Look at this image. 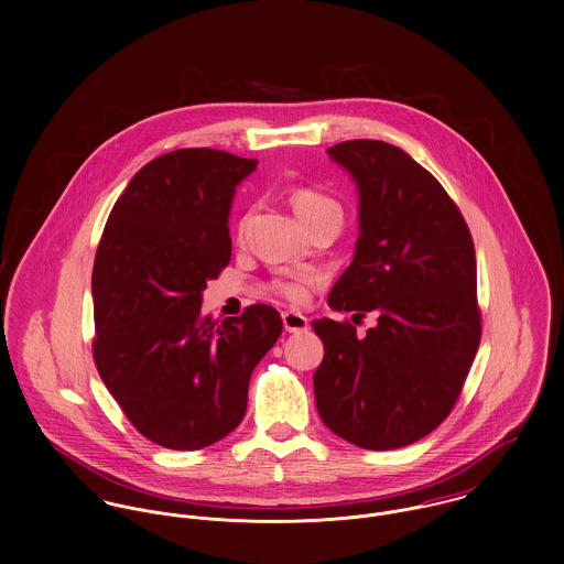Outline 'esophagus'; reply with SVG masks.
<instances>
[{
  "label": "esophagus",
  "mask_w": 564,
  "mask_h": 564,
  "mask_svg": "<svg viewBox=\"0 0 564 564\" xmlns=\"http://www.w3.org/2000/svg\"><path fill=\"white\" fill-rule=\"evenodd\" d=\"M282 323H284L286 332H304V329H308V319L302 313L284 311L282 313Z\"/></svg>",
  "instance_id": "1"
}]
</instances>
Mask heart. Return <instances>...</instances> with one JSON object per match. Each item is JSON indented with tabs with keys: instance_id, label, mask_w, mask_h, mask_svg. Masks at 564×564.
Returning <instances> with one entry per match:
<instances>
[{
	"instance_id": "obj_1",
	"label": "heart",
	"mask_w": 564,
	"mask_h": 564,
	"mask_svg": "<svg viewBox=\"0 0 564 564\" xmlns=\"http://www.w3.org/2000/svg\"><path fill=\"white\" fill-rule=\"evenodd\" d=\"M291 204H293L297 217H300L304 224L311 221V219H315V217L322 215V213H327V210H338V204H336L332 197L323 195L322 191L308 188V186L295 188V191L291 193ZM271 289H273L278 295L286 297L289 302H297V304L306 302V297H308V284H306L304 280H278V282L271 284Z\"/></svg>"
}]
</instances>
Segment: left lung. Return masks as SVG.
I'll use <instances>...</instances> for the list:
<instances>
[{"label":"left lung","mask_w":564,"mask_h":564,"mask_svg":"<svg viewBox=\"0 0 564 564\" xmlns=\"http://www.w3.org/2000/svg\"><path fill=\"white\" fill-rule=\"evenodd\" d=\"M327 154L360 197L354 260L327 304L378 325L358 336L349 322H313L325 349L317 410L356 447L398 449L447 419L480 347L474 239L441 182L400 148L358 139Z\"/></svg>","instance_id":"obj_1"}]
</instances>
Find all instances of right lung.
I'll return each mask as SVG.
<instances>
[{
    "label": "right lung",
    "mask_w": 564,
    "mask_h": 564,
    "mask_svg": "<svg viewBox=\"0 0 564 564\" xmlns=\"http://www.w3.org/2000/svg\"><path fill=\"white\" fill-rule=\"evenodd\" d=\"M258 161L208 148L148 162L115 202L93 264V358L130 423L202 449L245 416L253 367L282 334L264 304L215 322L202 293L230 262L228 217Z\"/></svg>",
    "instance_id": "1"
}]
</instances>
